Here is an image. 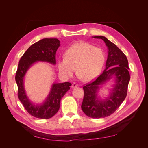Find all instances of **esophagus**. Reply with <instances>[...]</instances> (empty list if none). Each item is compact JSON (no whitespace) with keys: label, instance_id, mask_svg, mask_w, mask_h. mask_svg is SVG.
Here are the masks:
<instances>
[{"label":"esophagus","instance_id":"esophagus-1","mask_svg":"<svg viewBox=\"0 0 148 148\" xmlns=\"http://www.w3.org/2000/svg\"><path fill=\"white\" fill-rule=\"evenodd\" d=\"M78 86V84L75 83H73L72 84V85H71V88H76V87H77Z\"/></svg>","mask_w":148,"mask_h":148}]
</instances>
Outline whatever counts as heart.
<instances>
[{"mask_svg":"<svg viewBox=\"0 0 148 148\" xmlns=\"http://www.w3.org/2000/svg\"><path fill=\"white\" fill-rule=\"evenodd\" d=\"M105 53L102 49L88 42H77L66 49L65 57L58 60L60 73L65 78L73 77L77 73L84 82L96 78L105 62Z\"/></svg>","mask_w":148,"mask_h":148,"instance_id":"b5f03b06","label":"heart"}]
</instances>
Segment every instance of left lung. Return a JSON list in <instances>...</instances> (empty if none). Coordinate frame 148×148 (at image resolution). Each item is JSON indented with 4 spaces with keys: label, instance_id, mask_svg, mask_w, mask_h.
<instances>
[{
    "label": "left lung",
    "instance_id": "left-lung-1",
    "mask_svg": "<svg viewBox=\"0 0 148 148\" xmlns=\"http://www.w3.org/2000/svg\"><path fill=\"white\" fill-rule=\"evenodd\" d=\"M104 41L108 50L106 68L95 81L83 86L84 95L82 109L88 117L93 119L104 118L112 114L125 100L130 79L127 58L123 52L103 36H92ZM114 83L108 96L102 99L99 89L110 80Z\"/></svg>",
    "mask_w": 148,
    "mask_h": 148
}]
</instances>
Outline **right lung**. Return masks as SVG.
<instances>
[{
  "instance_id": "add662e5",
  "label": "right lung",
  "mask_w": 148,
  "mask_h": 148,
  "mask_svg": "<svg viewBox=\"0 0 148 148\" xmlns=\"http://www.w3.org/2000/svg\"><path fill=\"white\" fill-rule=\"evenodd\" d=\"M56 38H44L31 45L21 57L16 73L15 81L18 90V98L28 112L34 117L47 119L52 117L60 108L62 98L70 89L69 82L54 83L47 96L41 104H36L26 95L24 79L28 70L39 62L56 64V54L60 46Z\"/></svg>"
}]
</instances>
